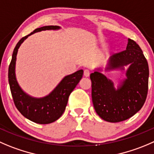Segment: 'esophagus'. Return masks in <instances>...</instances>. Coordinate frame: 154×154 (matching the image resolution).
Here are the masks:
<instances>
[{"mask_svg": "<svg viewBox=\"0 0 154 154\" xmlns=\"http://www.w3.org/2000/svg\"><path fill=\"white\" fill-rule=\"evenodd\" d=\"M83 74H84L85 77H89V74H90V71L88 69H85L84 72H83Z\"/></svg>", "mask_w": 154, "mask_h": 154, "instance_id": "1", "label": "esophagus"}]
</instances>
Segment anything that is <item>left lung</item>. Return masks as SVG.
I'll list each match as a JSON object with an SVG mask.
<instances>
[{
  "label": "left lung",
  "instance_id": "obj_1",
  "mask_svg": "<svg viewBox=\"0 0 154 154\" xmlns=\"http://www.w3.org/2000/svg\"><path fill=\"white\" fill-rule=\"evenodd\" d=\"M128 65L126 79L117 89L113 82L99 71L90 74L94 108L105 121L118 123L127 120L141 110L145 102L148 91V64L139 46L129 38L126 50L110 56L105 70H124Z\"/></svg>",
  "mask_w": 154,
  "mask_h": 154
}]
</instances>
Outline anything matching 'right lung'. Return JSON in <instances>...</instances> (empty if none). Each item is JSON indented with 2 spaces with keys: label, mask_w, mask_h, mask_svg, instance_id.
<instances>
[{
  "label": "right lung",
  "mask_w": 154,
  "mask_h": 154,
  "mask_svg": "<svg viewBox=\"0 0 154 154\" xmlns=\"http://www.w3.org/2000/svg\"><path fill=\"white\" fill-rule=\"evenodd\" d=\"M58 29H60V27L57 25L44 26L36 28L31 34L22 37L13 50L12 60L9 66V84L16 108L25 118L39 124L53 123L62 116L68 104V97L81 80L83 71L79 70L74 74L65 76L58 86L47 96L34 98L25 93L16 80L15 73L16 56L20 45L28 36L45 30Z\"/></svg>",
  "instance_id": "1"
}]
</instances>
